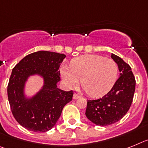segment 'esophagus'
<instances>
[{"instance_id": "1", "label": "esophagus", "mask_w": 148, "mask_h": 148, "mask_svg": "<svg viewBox=\"0 0 148 148\" xmlns=\"http://www.w3.org/2000/svg\"><path fill=\"white\" fill-rule=\"evenodd\" d=\"M73 98L74 99H78V98H79V95H78V94H77V93H74V95H73Z\"/></svg>"}]
</instances>
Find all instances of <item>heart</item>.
<instances>
[{"instance_id": "heart-1", "label": "heart", "mask_w": 148, "mask_h": 148, "mask_svg": "<svg viewBox=\"0 0 148 148\" xmlns=\"http://www.w3.org/2000/svg\"><path fill=\"white\" fill-rule=\"evenodd\" d=\"M61 74L69 86L81 85L88 95L101 97L110 92L116 82L118 65L113 60L98 55H84L71 62L70 68L63 66Z\"/></svg>"}]
</instances>
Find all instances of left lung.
Listing matches in <instances>:
<instances>
[{"mask_svg": "<svg viewBox=\"0 0 148 148\" xmlns=\"http://www.w3.org/2000/svg\"><path fill=\"white\" fill-rule=\"evenodd\" d=\"M111 57L119 66L120 77L103 97L87 101L86 115L98 126L110 125L121 120L130 110L136 89L130 66L116 55L112 54Z\"/></svg>", "mask_w": 148, "mask_h": 148, "instance_id": "1", "label": "left lung"}]
</instances>
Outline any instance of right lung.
Here are the masks:
<instances>
[{
	"label": "right lung",
	"mask_w": 148,
	"mask_h": 148,
	"mask_svg": "<svg viewBox=\"0 0 148 148\" xmlns=\"http://www.w3.org/2000/svg\"><path fill=\"white\" fill-rule=\"evenodd\" d=\"M63 53L41 51L26 56L12 69L7 86V95L14 118L20 125L36 133L52 129L64 106L72 100V90L65 92L56 87L60 80V66ZM39 74L45 85L31 99L23 95V86L29 75Z\"/></svg>",
	"instance_id": "obj_1"
}]
</instances>
